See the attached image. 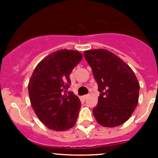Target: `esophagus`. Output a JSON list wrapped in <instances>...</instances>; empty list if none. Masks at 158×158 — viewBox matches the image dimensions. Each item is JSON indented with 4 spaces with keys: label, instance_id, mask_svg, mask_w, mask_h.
I'll use <instances>...</instances> for the list:
<instances>
[{
    "label": "esophagus",
    "instance_id": "esophagus-1",
    "mask_svg": "<svg viewBox=\"0 0 158 158\" xmlns=\"http://www.w3.org/2000/svg\"><path fill=\"white\" fill-rule=\"evenodd\" d=\"M88 96H89L88 95H83V96H82V99H83V100H85V99H86L87 98H88Z\"/></svg>",
    "mask_w": 158,
    "mask_h": 158
}]
</instances>
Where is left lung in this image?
Returning <instances> with one entry per match:
<instances>
[{
    "instance_id": "left-lung-1",
    "label": "left lung",
    "mask_w": 158,
    "mask_h": 158,
    "mask_svg": "<svg viewBox=\"0 0 158 158\" xmlns=\"http://www.w3.org/2000/svg\"><path fill=\"white\" fill-rule=\"evenodd\" d=\"M84 56L92 68L100 92L92 112L99 125L108 128L125 123L138 102L140 85L130 66L107 49H90Z\"/></svg>"
}]
</instances>
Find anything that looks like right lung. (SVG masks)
<instances>
[{
    "mask_svg": "<svg viewBox=\"0 0 158 158\" xmlns=\"http://www.w3.org/2000/svg\"><path fill=\"white\" fill-rule=\"evenodd\" d=\"M82 58L78 51L60 49L41 60L30 77V103L38 118L49 129L62 131L76 125L81 102L67 90L70 73Z\"/></svg>",
    "mask_w": 158,
    "mask_h": 158,
    "instance_id": "1",
    "label": "right lung"
}]
</instances>
